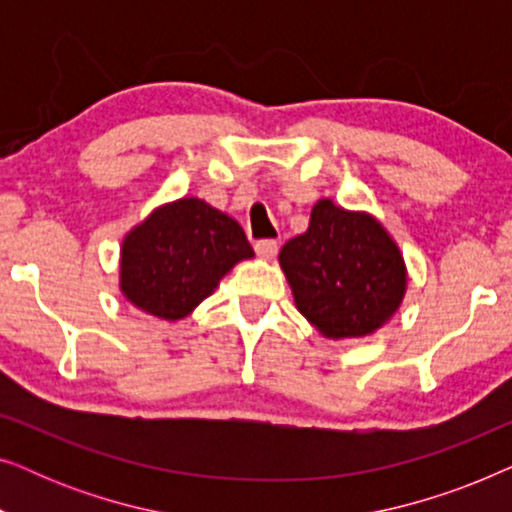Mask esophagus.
<instances>
[{
    "mask_svg": "<svg viewBox=\"0 0 512 512\" xmlns=\"http://www.w3.org/2000/svg\"><path fill=\"white\" fill-rule=\"evenodd\" d=\"M279 251V244L275 240H258L256 242V254L265 258V261H272V258L277 256Z\"/></svg>",
    "mask_w": 512,
    "mask_h": 512,
    "instance_id": "esophagus-1",
    "label": "esophagus"
}]
</instances>
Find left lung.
<instances>
[{"label": "left lung", "instance_id": "left-lung-1", "mask_svg": "<svg viewBox=\"0 0 512 512\" xmlns=\"http://www.w3.org/2000/svg\"><path fill=\"white\" fill-rule=\"evenodd\" d=\"M300 314L326 338H359L387 324L401 305L405 263L373 216L331 200L312 209L307 233L279 251Z\"/></svg>", "mask_w": 512, "mask_h": 512}]
</instances>
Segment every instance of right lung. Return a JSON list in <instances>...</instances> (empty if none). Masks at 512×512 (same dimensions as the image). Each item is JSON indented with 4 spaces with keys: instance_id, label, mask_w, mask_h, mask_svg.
Here are the masks:
<instances>
[{
    "instance_id": "right-lung-1",
    "label": "right lung",
    "mask_w": 512,
    "mask_h": 512,
    "mask_svg": "<svg viewBox=\"0 0 512 512\" xmlns=\"http://www.w3.org/2000/svg\"><path fill=\"white\" fill-rule=\"evenodd\" d=\"M254 249L235 219L205 200L181 198L153 212L121 249V291L153 317L184 319Z\"/></svg>"
}]
</instances>
